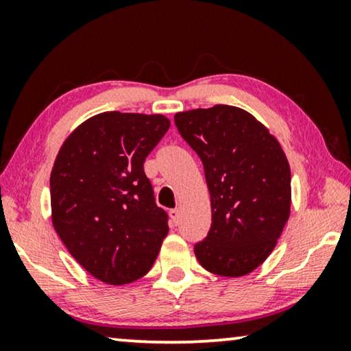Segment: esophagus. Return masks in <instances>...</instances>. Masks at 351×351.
<instances>
[{
	"mask_svg": "<svg viewBox=\"0 0 351 351\" xmlns=\"http://www.w3.org/2000/svg\"><path fill=\"white\" fill-rule=\"evenodd\" d=\"M169 217L174 223L179 222V217H180V210L179 209H171L169 210Z\"/></svg>",
	"mask_w": 351,
	"mask_h": 351,
	"instance_id": "esophagus-1",
	"label": "esophagus"
}]
</instances>
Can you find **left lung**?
Segmentation results:
<instances>
[{"label":"left lung","instance_id":"left-lung-1","mask_svg":"<svg viewBox=\"0 0 351 351\" xmlns=\"http://www.w3.org/2000/svg\"><path fill=\"white\" fill-rule=\"evenodd\" d=\"M174 121L203 161L210 195L213 223L195 256L214 275H247L270 256L289 219L285 152L261 121L232 105L180 112Z\"/></svg>","mask_w":351,"mask_h":351}]
</instances>
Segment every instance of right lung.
<instances>
[{
  "label": "right lung",
  "mask_w": 351,
  "mask_h": 351,
  "mask_svg": "<svg viewBox=\"0 0 351 351\" xmlns=\"http://www.w3.org/2000/svg\"><path fill=\"white\" fill-rule=\"evenodd\" d=\"M169 126L162 114L104 112L81 123L57 153L52 225L75 261L107 285L147 275L169 232L143 172Z\"/></svg>",
  "instance_id": "right-lung-1"
}]
</instances>
